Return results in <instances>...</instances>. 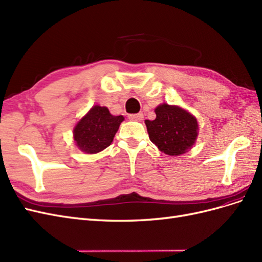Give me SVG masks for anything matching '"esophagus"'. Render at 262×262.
<instances>
[{"mask_svg": "<svg viewBox=\"0 0 262 262\" xmlns=\"http://www.w3.org/2000/svg\"><path fill=\"white\" fill-rule=\"evenodd\" d=\"M128 118L130 120H135V122H142V120L144 119V115L142 113H138V114H130V115H128Z\"/></svg>", "mask_w": 262, "mask_h": 262, "instance_id": "34e87169", "label": "esophagus"}]
</instances>
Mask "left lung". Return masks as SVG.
Returning a JSON list of instances; mask_svg holds the SVG:
<instances>
[{
    "label": "left lung",
    "instance_id": "left-lung-1",
    "mask_svg": "<svg viewBox=\"0 0 262 262\" xmlns=\"http://www.w3.org/2000/svg\"><path fill=\"white\" fill-rule=\"evenodd\" d=\"M156 119L145 120L149 139L160 151L179 156L191 148L198 135L197 119L178 106L159 105Z\"/></svg>",
    "mask_w": 262,
    "mask_h": 262
}]
</instances>
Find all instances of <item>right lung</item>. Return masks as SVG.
I'll return each instance as SVG.
<instances>
[{
    "label": "right lung",
    "mask_w": 262,
    "mask_h": 262,
    "mask_svg": "<svg viewBox=\"0 0 262 262\" xmlns=\"http://www.w3.org/2000/svg\"><path fill=\"white\" fill-rule=\"evenodd\" d=\"M123 120L122 115L113 116L106 107L94 106L74 128V140L87 154L102 151L112 144Z\"/></svg>",
    "instance_id": "1"
}]
</instances>
